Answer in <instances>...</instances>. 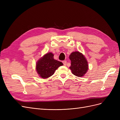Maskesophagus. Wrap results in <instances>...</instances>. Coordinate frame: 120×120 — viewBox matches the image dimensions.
Instances as JSON below:
<instances>
[{"mask_svg":"<svg viewBox=\"0 0 120 120\" xmlns=\"http://www.w3.org/2000/svg\"><path fill=\"white\" fill-rule=\"evenodd\" d=\"M63 64H64V66H66V65H67V61H66V60H64V61H63Z\"/></svg>","mask_w":120,"mask_h":120,"instance_id":"1","label":"esophagus"}]
</instances>
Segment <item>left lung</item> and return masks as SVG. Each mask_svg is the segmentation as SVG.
Returning <instances> with one entry per match:
<instances>
[{"mask_svg":"<svg viewBox=\"0 0 120 120\" xmlns=\"http://www.w3.org/2000/svg\"><path fill=\"white\" fill-rule=\"evenodd\" d=\"M71 66L70 67L72 73L77 77H81L88 70V64L85 57L79 52H72L70 56Z\"/></svg>","mask_w":120,"mask_h":120,"instance_id":"left-lung-1","label":"left lung"}]
</instances>
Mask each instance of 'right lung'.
<instances>
[{"mask_svg": "<svg viewBox=\"0 0 120 120\" xmlns=\"http://www.w3.org/2000/svg\"><path fill=\"white\" fill-rule=\"evenodd\" d=\"M63 65L60 61L53 59V54L49 52L40 59L36 65V69L41 77L46 79L53 75L54 71L60 66Z\"/></svg>", "mask_w": 120, "mask_h": 120, "instance_id": "right-lung-1", "label": "right lung"}]
</instances>
